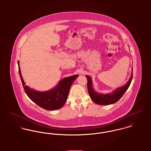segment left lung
Wrapping results in <instances>:
<instances>
[{
	"label": "left lung",
	"instance_id": "obj_1",
	"mask_svg": "<svg viewBox=\"0 0 151 151\" xmlns=\"http://www.w3.org/2000/svg\"><path fill=\"white\" fill-rule=\"evenodd\" d=\"M86 77L88 80V90L91 99L96 104L101 105H107L117 102L127 90L132 79V70L131 77L127 84L124 86L119 87L116 89L111 93L103 94L96 92L92 88V83L91 78L86 75Z\"/></svg>",
	"mask_w": 151,
	"mask_h": 151
}]
</instances>
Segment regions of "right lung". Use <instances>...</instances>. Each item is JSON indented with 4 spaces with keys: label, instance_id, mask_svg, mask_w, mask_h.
I'll list each match as a JSON object with an SVG mask.
<instances>
[{
    "label": "right lung",
    "instance_id": "obj_1",
    "mask_svg": "<svg viewBox=\"0 0 151 151\" xmlns=\"http://www.w3.org/2000/svg\"><path fill=\"white\" fill-rule=\"evenodd\" d=\"M18 65L19 74L24 91L31 101L41 108L47 110H55L63 106L67 101L70 87L78 75L64 78L52 89L45 92H40L25 86L19 62Z\"/></svg>",
    "mask_w": 151,
    "mask_h": 151
}]
</instances>
